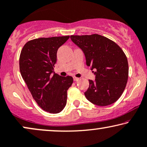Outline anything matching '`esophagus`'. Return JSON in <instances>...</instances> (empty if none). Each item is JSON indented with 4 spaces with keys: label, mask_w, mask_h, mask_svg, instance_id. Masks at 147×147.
Here are the masks:
<instances>
[{
    "label": "esophagus",
    "mask_w": 147,
    "mask_h": 147,
    "mask_svg": "<svg viewBox=\"0 0 147 147\" xmlns=\"http://www.w3.org/2000/svg\"><path fill=\"white\" fill-rule=\"evenodd\" d=\"M73 79H74V81H77L79 79V78L76 77H73Z\"/></svg>",
    "instance_id": "obj_1"
}]
</instances>
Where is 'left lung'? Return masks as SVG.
I'll use <instances>...</instances> for the list:
<instances>
[{
	"label": "left lung",
	"mask_w": 147,
	"mask_h": 147,
	"mask_svg": "<svg viewBox=\"0 0 147 147\" xmlns=\"http://www.w3.org/2000/svg\"><path fill=\"white\" fill-rule=\"evenodd\" d=\"M72 41L82 50L87 66L96 69L94 81L85 97L94 105L105 107L115 102L123 94L128 79V62L123 50L114 41L94 34L72 35Z\"/></svg>",
	"instance_id": "1"
}]
</instances>
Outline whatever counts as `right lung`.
Here are the masks:
<instances>
[{"instance_id":"add662e5","label":"right lung","mask_w":147,"mask_h":147,"mask_svg":"<svg viewBox=\"0 0 147 147\" xmlns=\"http://www.w3.org/2000/svg\"><path fill=\"white\" fill-rule=\"evenodd\" d=\"M70 36L39 38L24 45L20 56V70L33 98L42 110L62 111L67 101V90L73 83L70 76L53 72L58 48Z\"/></svg>"}]
</instances>
